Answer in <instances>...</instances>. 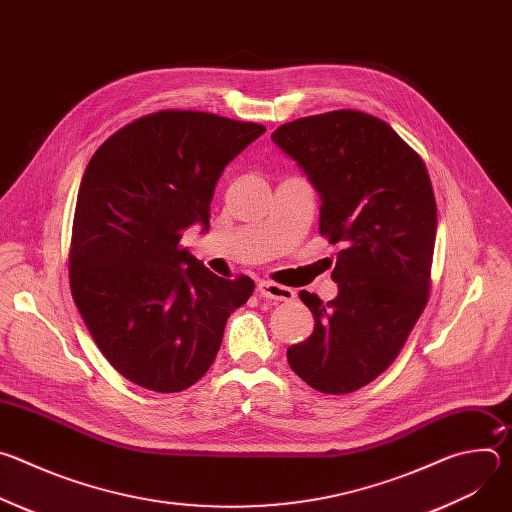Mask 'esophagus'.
<instances>
[{"mask_svg":"<svg viewBox=\"0 0 512 512\" xmlns=\"http://www.w3.org/2000/svg\"><path fill=\"white\" fill-rule=\"evenodd\" d=\"M257 294L265 300H273V302H291L296 298V291L289 289L285 285H277L271 281H261L257 285Z\"/></svg>","mask_w":512,"mask_h":512,"instance_id":"esophagus-1","label":"esophagus"}]
</instances>
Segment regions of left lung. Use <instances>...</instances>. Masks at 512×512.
I'll list each match as a JSON object with an SVG mask.
<instances>
[{
    "mask_svg": "<svg viewBox=\"0 0 512 512\" xmlns=\"http://www.w3.org/2000/svg\"><path fill=\"white\" fill-rule=\"evenodd\" d=\"M277 148L320 194V235L342 245L324 304L300 291L314 332L287 348L302 381L326 395L375 381L401 352L431 285L437 208L427 168L385 121L340 109L277 127Z\"/></svg>",
    "mask_w": 512,
    "mask_h": 512,
    "instance_id": "left-lung-1",
    "label": "left lung"
}]
</instances>
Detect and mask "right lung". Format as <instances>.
<instances>
[{
  "label": "right lung",
  "instance_id": "1",
  "mask_svg": "<svg viewBox=\"0 0 512 512\" xmlns=\"http://www.w3.org/2000/svg\"><path fill=\"white\" fill-rule=\"evenodd\" d=\"M259 123L166 109L115 131L91 158L77 196L68 277L103 356L156 393L194 385L216 358L229 316L253 294L247 275L208 271L182 233L210 227L225 166Z\"/></svg>",
  "mask_w": 512,
  "mask_h": 512
}]
</instances>
